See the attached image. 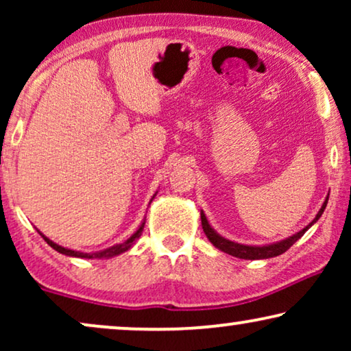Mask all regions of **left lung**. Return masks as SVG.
Segmentation results:
<instances>
[{
    "label": "left lung",
    "instance_id": "left-lung-1",
    "mask_svg": "<svg viewBox=\"0 0 351 351\" xmlns=\"http://www.w3.org/2000/svg\"><path fill=\"white\" fill-rule=\"evenodd\" d=\"M328 199L329 198H326L323 206H321L319 213L316 214V217L313 219V222H311L310 225H306V227L304 230H300L299 233L292 234V237L282 239V241H280V243L268 244V246H246V244H238V243L230 241V239H225L223 237H220V234L215 232L213 227H210L203 210H201V225H203V230H204L206 237H208L209 241L213 243L215 247L220 249V251L230 254V256L238 257V258H246V261H257V258H270V257L281 256V254L286 252L287 249H289L292 244L297 241V239H300L302 237H304V233L306 232V230H308L311 225H313L316 220L321 217V214L324 213L326 204H328Z\"/></svg>",
    "mask_w": 351,
    "mask_h": 351
}]
</instances>
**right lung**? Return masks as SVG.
<instances>
[{
    "instance_id": "1",
    "label": "right lung",
    "mask_w": 351,
    "mask_h": 351,
    "mask_svg": "<svg viewBox=\"0 0 351 351\" xmlns=\"http://www.w3.org/2000/svg\"><path fill=\"white\" fill-rule=\"evenodd\" d=\"M143 225H145V223H142L141 227H138L137 232L134 233L131 238H128L126 241H124V243H121V244H117V246H112V247H108V249H104V251L93 252V254H86V252L71 251V249L62 247V246H59V244L52 243L49 238H46V237H45V234H41V237L45 238V241H46L47 244H49V246H51L52 249H56V251H57V252H60V254H65V256H70V257H81V258H108V257L118 256V254H121V252H126L128 249L132 246L134 241H136V239L141 238V234H142V232H143Z\"/></svg>"
}]
</instances>
